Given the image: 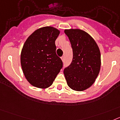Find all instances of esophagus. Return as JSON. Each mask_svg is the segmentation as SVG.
<instances>
[{
	"instance_id": "34e87169",
	"label": "esophagus",
	"mask_w": 120,
	"mask_h": 120,
	"mask_svg": "<svg viewBox=\"0 0 120 120\" xmlns=\"http://www.w3.org/2000/svg\"><path fill=\"white\" fill-rule=\"evenodd\" d=\"M61 60H62V61H64V56H62V57H61Z\"/></svg>"
}]
</instances>
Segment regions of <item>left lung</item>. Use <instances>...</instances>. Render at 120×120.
Masks as SVG:
<instances>
[{
	"mask_svg": "<svg viewBox=\"0 0 120 120\" xmlns=\"http://www.w3.org/2000/svg\"><path fill=\"white\" fill-rule=\"evenodd\" d=\"M64 32L73 51L72 61L64 69V77L71 89L83 91L93 85L100 72V49L94 39L83 30L69 29Z\"/></svg>",
	"mask_w": 120,
	"mask_h": 120,
	"instance_id": "left-lung-1",
	"label": "left lung"
}]
</instances>
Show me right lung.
<instances>
[{
  "label": "right lung",
  "mask_w": 120,
  "mask_h": 120,
  "mask_svg": "<svg viewBox=\"0 0 120 120\" xmlns=\"http://www.w3.org/2000/svg\"><path fill=\"white\" fill-rule=\"evenodd\" d=\"M58 29L44 26L33 32L23 46L20 63L27 81L33 86L46 89L52 84L63 63L56 54L55 41Z\"/></svg>",
  "instance_id": "obj_1"
}]
</instances>
